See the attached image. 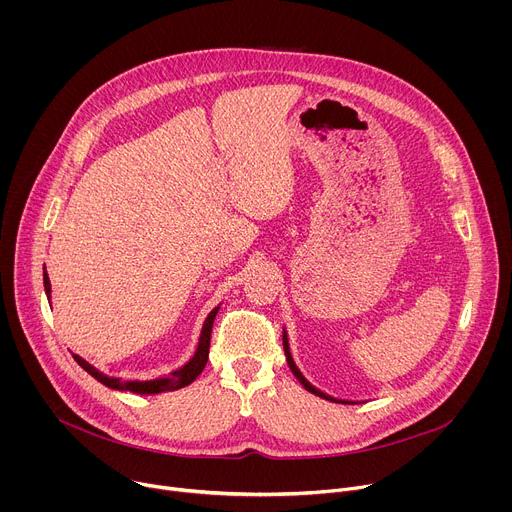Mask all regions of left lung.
<instances>
[{
	"label": "left lung",
	"mask_w": 512,
	"mask_h": 512,
	"mask_svg": "<svg viewBox=\"0 0 512 512\" xmlns=\"http://www.w3.org/2000/svg\"><path fill=\"white\" fill-rule=\"evenodd\" d=\"M283 348H285V356H287V362H289V369H291V371H294V375L298 377V381H300V383H302V385H304V387H306V389H308L310 393H314V395H318V397H324V399H328V401H334L332 397H326L324 393H320L318 389H314V387H312V385H310V383H308V381H306V379L302 377V373H300V371L296 369V364H294V360H291V356H289V350H287V338H285V336H283Z\"/></svg>",
	"instance_id": "1"
}]
</instances>
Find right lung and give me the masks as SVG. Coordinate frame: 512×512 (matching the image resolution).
Here are the masks:
<instances>
[{
  "label": "right lung",
  "instance_id": "obj_1",
  "mask_svg": "<svg viewBox=\"0 0 512 512\" xmlns=\"http://www.w3.org/2000/svg\"><path fill=\"white\" fill-rule=\"evenodd\" d=\"M44 289L46 294L50 296V279L48 275L44 273ZM218 308H214L206 322H204V328H202V336H200V344H198V350L194 354V358L186 364V367H182L180 371L172 373L170 377L166 379H156V381H148V383H137V381H119V379H111V377H105L101 375L99 371H95L91 364H87L83 358L75 356L77 362L81 364V367L91 375L95 377L99 383H103L105 387H111V389H117V391H129V393H137V395H156V393H168V391H176V389H182L186 385H190L200 373L202 369L206 367V360H208V348H210V332H212V322H214V316H216Z\"/></svg>",
  "mask_w": 512,
  "mask_h": 512
}]
</instances>
